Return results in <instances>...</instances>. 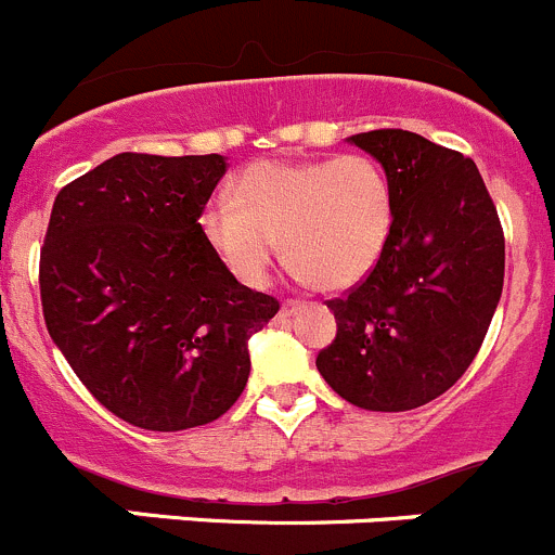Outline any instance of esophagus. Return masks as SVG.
<instances>
[{
  "mask_svg": "<svg viewBox=\"0 0 555 555\" xmlns=\"http://www.w3.org/2000/svg\"><path fill=\"white\" fill-rule=\"evenodd\" d=\"M297 305H294V302H286V305H283V308H281V313H278V321H288V319H292V315H297Z\"/></svg>",
  "mask_w": 555,
  "mask_h": 555,
  "instance_id": "1",
  "label": "esophagus"
}]
</instances>
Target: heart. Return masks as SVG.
<instances>
[{
	"label": "heart",
	"instance_id": "obj_1",
	"mask_svg": "<svg viewBox=\"0 0 555 555\" xmlns=\"http://www.w3.org/2000/svg\"><path fill=\"white\" fill-rule=\"evenodd\" d=\"M392 225V184L367 155L253 163L234 202L220 198L198 215L207 247L240 283L263 286L283 245L299 281L330 294L365 281Z\"/></svg>",
	"mask_w": 555,
	"mask_h": 555
}]
</instances>
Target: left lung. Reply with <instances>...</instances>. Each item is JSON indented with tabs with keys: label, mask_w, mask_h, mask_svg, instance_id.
I'll list each match as a JSON object with an SVG mask.
<instances>
[{
	"label": "left lung",
	"mask_w": 555,
	"mask_h": 555,
	"mask_svg": "<svg viewBox=\"0 0 555 555\" xmlns=\"http://www.w3.org/2000/svg\"><path fill=\"white\" fill-rule=\"evenodd\" d=\"M382 163L395 225L382 261L346 299L315 360L324 382L367 411L444 395L488 335L504 286V231L474 160L409 130L346 139Z\"/></svg>",
	"instance_id": "left-lung-1"
}]
</instances>
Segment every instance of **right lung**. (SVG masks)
<instances>
[{
    "instance_id": "right-lung-1",
    "label": "right lung",
    "mask_w": 555,
    "mask_h": 555,
    "mask_svg": "<svg viewBox=\"0 0 555 555\" xmlns=\"http://www.w3.org/2000/svg\"><path fill=\"white\" fill-rule=\"evenodd\" d=\"M223 155L108 157L56 195L40 250L46 326L83 387L144 430L223 416L250 376L247 340L281 305L242 286L198 215Z\"/></svg>"
}]
</instances>
